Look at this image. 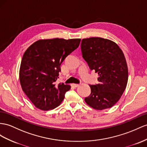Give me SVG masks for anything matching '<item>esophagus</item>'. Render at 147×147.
Instances as JSON below:
<instances>
[{"label":"esophagus","mask_w":147,"mask_h":147,"mask_svg":"<svg viewBox=\"0 0 147 147\" xmlns=\"http://www.w3.org/2000/svg\"><path fill=\"white\" fill-rule=\"evenodd\" d=\"M71 86H72L73 87L76 88V87H78V86H80V84H74V83H73V84H71Z\"/></svg>","instance_id":"34e87169"}]
</instances>
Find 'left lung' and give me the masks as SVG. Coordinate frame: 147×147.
Listing matches in <instances>:
<instances>
[{
	"label": "left lung",
	"mask_w": 147,
	"mask_h": 147,
	"mask_svg": "<svg viewBox=\"0 0 147 147\" xmlns=\"http://www.w3.org/2000/svg\"><path fill=\"white\" fill-rule=\"evenodd\" d=\"M81 48L82 58L99 76V84L89 85L91 93L85 102L96 110L112 107L121 97L128 81L123 51L114 41L100 37L82 39Z\"/></svg>",
	"instance_id": "left-lung-1"
}]
</instances>
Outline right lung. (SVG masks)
Returning <instances> with one entry per match:
<instances>
[{
    "label": "right lung",
    "instance_id": "add662e5",
    "mask_svg": "<svg viewBox=\"0 0 147 147\" xmlns=\"http://www.w3.org/2000/svg\"><path fill=\"white\" fill-rule=\"evenodd\" d=\"M80 38L39 40L24 53L19 78L22 90L34 106L42 111L57 107L71 86L56 83L61 63L79 47Z\"/></svg>",
    "mask_w": 147,
    "mask_h": 147
}]
</instances>
